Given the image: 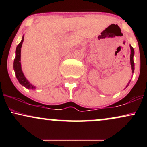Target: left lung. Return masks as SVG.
<instances>
[{
    "mask_svg": "<svg viewBox=\"0 0 147 147\" xmlns=\"http://www.w3.org/2000/svg\"><path fill=\"white\" fill-rule=\"evenodd\" d=\"M130 48H131V55H130V61H131V69H132V72L133 73L134 72V61H133V56H134V49L132 46H131V45H130ZM130 82H131V80H130ZM130 82L128 83L127 85H126V88L128 87V86H129V84L130 83Z\"/></svg>",
    "mask_w": 147,
    "mask_h": 147,
    "instance_id": "obj_1",
    "label": "left lung"
}]
</instances>
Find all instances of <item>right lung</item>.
<instances>
[{"instance_id": "add662e5", "label": "right lung", "mask_w": 147, "mask_h": 147, "mask_svg": "<svg viewBox=\"0 0 147 147\" xmlns=\"http://www.w3.org/2000/svg\"><path fill=\"white\" fill-rule=\"evenodd\" d=\"M23 40H24V35L22 37L21 41L20 43L17 45L16 48V56H15V59L14 61V70L15 72V75H16V79H18V82L21 84L23 86H24L28 89H35L36 86L32 85L26 77H25L24 74H23V71H22L21 68V47L22 43H23Z\"/></svg>"}]
</instances>
